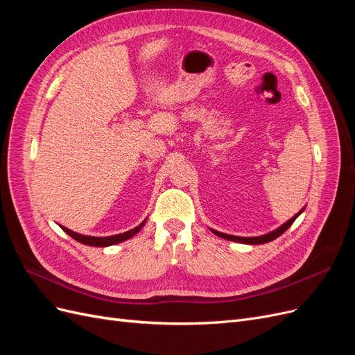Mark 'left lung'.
<instances>
[{
	"instance_id": "left-lung-1",
	"label": "left lung",
	"mask_w": 355,
	"mask_h": 355,
	"mask_svg": "<svg viewBox=\"0 0 355 355\" xmlns=\"http://www.w3.org/2000/svg\"><path fill=\"white\" fill-rule=\"evenodd\" d=\"M302 211H304V209L300 210L299 213H296L293 218H290L287 222H284L280 228H277V230H274V231H271V232H268V234H265V235H259V237H237V235L223 234V232H219V231H216V230H211V232L216 234L218 237H220V239L230 240V241H237V243H243V244H263V243H270V241L275 240L277 237H280V235H282L286 230H288L290 225H292V223L296 220V218H297L299 214L302 213Z\"/></svg>"
}]
</instances>
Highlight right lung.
<instances>
[{
    "mask_svg": "<svg viewBox=\"0 0 355 355\" xmlns=\"http://www.w3.org/2000/svg\"><path fill=\"white\" fill-rule=\"evenodd\" d=\"M145 222H146V219L141 225H137L136 228H133L130 231L123 232V234L110 235V237H90V235H83V234H78V232H73V231H71V230H68L65 227H62V225H60V228L65 231L68 235H71L73 240H77L78 243H83L85 245H94V247H106V245H114V244L123 243V241H125L128 239H132L133 235H136L139 231L142 230Z\"/></svg>",
    "mask_w": 355,
    "mask_h": 355,
    "instance_id": "right-lung-1",
    "label": "right lung"
}]
</instances>
